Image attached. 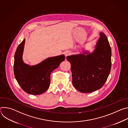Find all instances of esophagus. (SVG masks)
Returning <instances> with one entry per match:
<instances>
[{
  "instance_id": "34e87169",
  "label": "esophagus",
  "mask_w": 128,
  "mask_h": 128,
  "mask_svg": "<svg viewBox=\"0 0 128 128\" xmlns=\"http://www.w3.org/2000/svg\"><path fill=\"white\" fill-rule=\"evenodd\" d=\"M71 54V52H70V51H67L66 52H65V56L66 57H67L69 55H70V54Z\"/></svg>"
}]
</instances>
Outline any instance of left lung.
Masks as SVG:
<instances>
[{
	"label": "left lung",
	"instance_id": "8db88e82",
	"mask_svg": "<svg viewBox=\"0 0 128 128\" xmlns=\"http://www.w3.org/2000/svg\"><path fill=\"white\" fill-rule=\"evenodd\" d=\"M95 49L67 56L71 64L72 84L79 92H93L105 83L112 67V50L105 34L100 33Z\"/></svg>",
	"mask_w": 128,
	"mask_h": 128
}]
</instances>
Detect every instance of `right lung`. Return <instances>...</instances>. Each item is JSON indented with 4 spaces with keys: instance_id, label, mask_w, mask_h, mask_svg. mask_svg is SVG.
Here are the masks:
<instances>
[{
    "instance_id": "1",
    "label": "right lung",
    "mask_w": 128,
    "mask_h": 128,
    "mask_svg": "<svg viewBox=\"0 0 128 128\" xmlns=\"http://www.w3.org/2000/svg\"><path fill=\"white\" fill-rule=\"evenodd\" d=\"M25 39L18 46L14 56V71L18 84L25 92L40 95L48 88L51 72L65 60L64 54L46 58L40 63L30 66L23 60Z\"/></svg>"
}]
</instances>
